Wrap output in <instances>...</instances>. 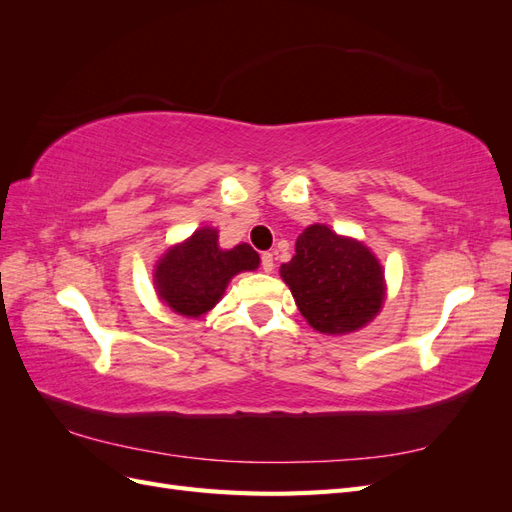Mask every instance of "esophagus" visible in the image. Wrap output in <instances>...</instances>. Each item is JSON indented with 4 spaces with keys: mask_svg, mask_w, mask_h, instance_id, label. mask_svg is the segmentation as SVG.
Segmentation results:
<instances>
[{
    "mask_svg": "<svg viewBox=\"0 0 512 512\" xmlns=\"http://www.w3.org/2000/svg\"><path fill=\"white\" fill-rule=\"evenodd\" d=\"M262 271H265V273H271L273 271V267H275V260H273V254L271 252H265V254H262Z\"/></svg>",
    "mask_w": 512,
    "mask_h": 512,
    "instance_id": "esophagus-1",
    "label": "esophagus"
}]
</instances>
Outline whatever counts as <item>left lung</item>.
I'll use <instances>...</instances> for the list:
<instances>
[{"label": "left lung", "instance_id": "1", "mask_svg": "<svg viewBox=\"0 0 512 512\" xmlns=\"http://www.w3.org/2000/svg\"><path fill=\"white\" fill-rule=\"evenodd\" d=\"M280 275L309 327L324 335H348L367 327L386 299L378 256L363 241L337 235L327 224H312L301 232Z\"/></svg>", "mask_w": 512, "mask_h": 512}]
</instances>
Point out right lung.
I'll list each match as a JSON object with an SVG mask.
<instances>
[{"label": "right lung", "mask_w": 512, "mask_h": 512, "mask_svg": "<svg viewBox=\"0 0 512 512\" xmlns=\"http://www.w3.org/2000/svg\"><path fill=\"white\" fill-rule=\"evenodd\" d=\"M260 256L247 243L220 247V232L200 226L170 245L153 267V288L162 305L185 318H203L220 303L235 275L256 271Z\"/></svg>", "instance_id": "add662e5"}]
</instances>
